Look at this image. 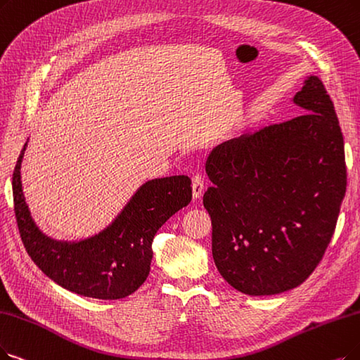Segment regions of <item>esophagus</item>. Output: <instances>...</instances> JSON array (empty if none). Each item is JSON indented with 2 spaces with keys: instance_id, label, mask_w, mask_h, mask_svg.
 Returning a JSON list of instances; mask_svg holds the SVG:
<instances>
[{
  "instance_id": "obj_1",
  "label": "esophagus",
  "mask_w": 360,
  "mask_h": 360,
  "mask_svg": "<svg viewBox=\"0 0 360 360\" xmlns=\"http://www.w3.org/2000/svg\"><path fill=\"white\" fill-rule=\"evenodd\" d=\"M204 186H205V183H204L202 176H199V174L193 176V179H192V196H193V199H199L200 196H202Z\"/></svg>"
}]
</instances>
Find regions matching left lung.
<instances>
[{
    "mask_svg": "<svg viewBox=\"0 0 360 360\" xmlns=\"http://www.w3.org/2000/svg\"><path fill=\"white\" fill-rule=\"evenodd\" d=\"M304 113L215 146L204 207L220 275L248 295L303 283L322 260L346 193L344 140L322 81L292 98Z\"/></svg>",
    "mask_w": 360,
    "mask_h": 360,
    "instance_id": "8db88e82",
    "label": "left lung"
}]
</instances>
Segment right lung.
<instances>
[{"mask_svg":"<svg viewBox=\"0 0 360 360\" xmlns=\"http://www.w3.org/2000/svg\"><path fill=\"white\" fill-rule=\"evenodd\" d=\"M26 146L27 141L11 184L19 233L32 262L57 285L78 295L98 300L131 295L149 275L156 232L191 202V179L171 176L143 183L102 232L81 240H57L41 232L26 205L20 180Z\"/></svg>","mask_w":360,"mask_h":360,"instance_id":"1","label":"right lung"}]
</instances>
